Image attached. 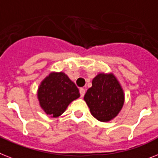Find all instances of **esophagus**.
<instances>
[{"label": "esophagus", "mask_w": 158, "mask_h": 158, "mask_svg": "<svg viewBox=\"0 0 158 158\" xmlns=\"http://www.w3.org/2000/svg\"><path fill=\"white\" fill-rule=\"evenodd\" d=\"M79 92H80V96H81V97H83V95L85 94L86 91L84 88H80V89H79Z\"/></svg>", "instance_id": "obj_1"}]
</instances>
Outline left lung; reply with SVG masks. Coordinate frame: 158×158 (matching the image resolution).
<instances>
[{"label": "left lung", "mask_w": 158, "mask_h": 158, "mask_svg": "<svg viewBox=\"0 0 158 158\" xmlns=\"http://www.w3.org/2000/svg\"><path fill=\"white\" fill-rule=\"evenodd\" d=\"M91 115L101 122L116 117L124 104V92L113 73H99L84 95Z\"/></svg>", "instance_id": "left-lung-1"}]
</instances>
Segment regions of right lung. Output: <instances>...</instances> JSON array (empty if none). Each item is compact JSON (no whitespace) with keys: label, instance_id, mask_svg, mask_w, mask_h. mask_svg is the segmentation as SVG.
Segmentation results:
<instances>
[{"label":"right lung","instance_id":"obj_1","mask_svg":"<svg viewBox=\"0 0 158 158\" xmlns=\"http://www.w3.org/2000/svg\"><path fill=\"white\" fill-rule=\"evenodd\" d=\"M41 108L50 117L60 116L68 105L80 96L78 87L64 72H50L37 91Z\"/></svg>","mask_w":158,"mask_h":158}]
</instances>
